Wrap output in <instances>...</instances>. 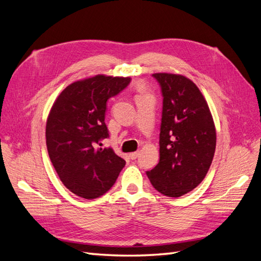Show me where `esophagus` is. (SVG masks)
Wrapping results in <instances>:
<instances>
[{
	"instance_id": "34e87169",
	"label": "esophagus",
	"mask_w": 261,
	"mask_h": 261,
	"mask_svg": "<svg viewBox=\"0 0 261 261\" xmlns=\"http://www.w3.org/2000/svg\"><path fill=\"white\" fill-rule=\"evenodd\" d=\"M139 155V152L138 151H136V152H132V153H129V158L132 160H136L137 159V156Z\"/></svg>"
}]
</instances>
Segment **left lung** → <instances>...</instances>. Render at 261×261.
Instances as JSON below:
<instances>
[{
	"label": "left lung",
	"instance_id": "left-lung-1",
	"mask_svg": "<svg viewBox=\"0 0 261 261\" xmlns=\"http://www.w3.org/2000/svg\"><path fill=\"white\" fill-rule=\"evenodd\" d=\"M152 76L161 87L163 107L160 160L147 175L158 192L177 198L207 175L216 151V127L207 101L191 80L168 73Z\"/></svg>",
	"mask_w": 261,
	"mask_h": 261
}]
</instances>
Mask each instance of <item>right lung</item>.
<instances>
[{"instance_id":"add662e5","label":"right lung","mask_w":261,"mask_h":261,"mask_svg":"<svg viewBox=\"0 0 261 261\" xmlns=\"http://www.w3.org/2000/svg\"><path fill=\"white\" fill-rule=\"evenodd\" d=\"M129 83V77L86 78L67 86L51 108L45 126L50 160L64 186L85 199L106 194L125 167L112 148L100 146L109 137L107 101Z\"/></svg>"}]
</instances>
